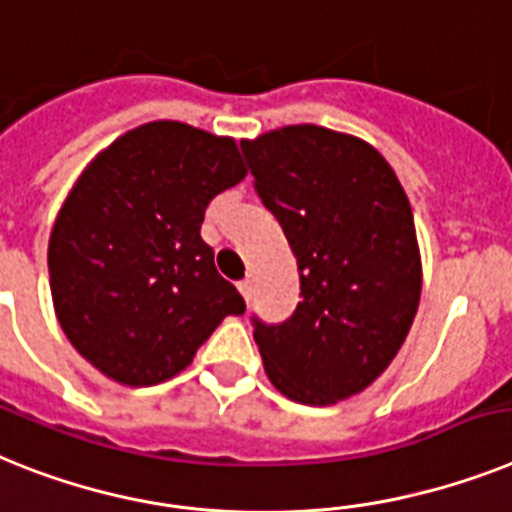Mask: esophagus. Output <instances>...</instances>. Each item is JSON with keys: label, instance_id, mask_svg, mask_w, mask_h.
Instances as JSON below:
<instances>
[{"label": "esophagus", "instance_id": "obj_1", "mask_svg": "<svg viewBox=\"0 0 512 512\" xmlns=\"http://www.w3.org/2000/svg\"><path fill=\"white\" fill-rule=\"evenodd\" d=\"M252 289H255V281H252V276H247L239 281V291H242V296L247 299V302H249V296H252Z\"/></svg>", "mask_w": 512, "mask_h": 512}]
</instances>
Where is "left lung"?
I'll return each mask as SVG.
<instances>
[{
  "label": "left lung",
  "instance_id": "8db88e82",
  "mask_svg": "<svg viewBox=\"0 0 512 512\" xmlns=\"http://www.w3.org/2000/svg\"><path fill=\"white\" fill-rule=\"evenodd\" d=\"M242 153L302 283L289 320L252 315L265 372L296 403L343 401L388 369L419 307L409 197L372 145L315 124L244 140Z\"/></svg>",
  "mask_w": 512,
  "mask_h": 512
}]
</instances>
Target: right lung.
Segmentation results:
<instances>
[{"mask_svg": "<svg viewBox=\"0 0 512 512\" xmlns=\"http://www.w3.org/2000/svg\"><path fill=\"white\" fill-rule=\"evenodd\" d=\"M244 174L231 137L150 122L77 179L49 239L51 299L64 336L103 375L158 385L223 317L242 315L200 226L210 200Z\"/></svg>", "mask_w": 512, "mask_h": 512, "instance_id": "obj_1", "label": "right lung"}]
</instances>
